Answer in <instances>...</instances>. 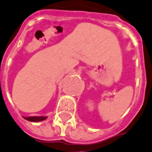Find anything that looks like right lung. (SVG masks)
<instances>
[{"label":"right lung","instance_id":"obj_1","mask_svg":"<svg viewBox=\"0 0 152 152\" xmlns=\"http://www.w3.org/2000/svg\"><path fill=\"white\" fill-rule=\"evenodd\" d=\"M47 117L45 116H30V117H24V119L31 121V122H39V121H42L45 120Z\"/></svg>","mask_w":152,"mask_h":152}]
</instances>
